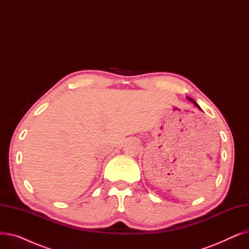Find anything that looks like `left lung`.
<instances>
[{
    "label": "left lung",
    "mask_w": 249,
    "mask_h": 249,
    "mask_svg": "<svg viewBox=\"0 0 249 249\" xmlns=\"http://www.w3.org/2000/svg\"><path fill=\"white\" fill-rule=\"evenodd\" d=\"M188 99H189V100H190V101H191V102H192V103H194V104H195V105H196V107H197V108H198V109H199V110H201V108H200V107H199V105H198V104H197V103H196V102H195V101H194V100H193V99H191V98H188Z\"/></svg>",
    "instance_id": "1"
}]
</instances>
